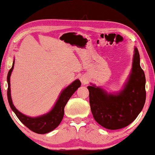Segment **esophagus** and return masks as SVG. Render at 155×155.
<instances>
[{
    "label": "esophagus",
    "instance_id": "esophagus-1",
    "mask_svg": "<svg viewBox=\"0 0 155 155\" xmlns=\"http://www.w3.org/2000/svg\"><path fill=\"white\" fill-rule=\"evenodd\" d=\"M80 81H81L82 84H86L88 83L89 79L86 75H82L81 76V78H80Z\"/></svg>",
    "mask_w": 155,
    "mask_h": 155
}]
</instances>
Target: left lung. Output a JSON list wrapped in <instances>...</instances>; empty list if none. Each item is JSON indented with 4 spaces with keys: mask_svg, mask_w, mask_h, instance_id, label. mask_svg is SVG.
Returning <instances> with one entry per match:
<instances>
[{
    "mask_svg": "<svg viewBox=\"0 0 155 155\" xmlns=\"http://www.w3.org/2000/svg\"><path fill=\"white\" fill-rule=\"evenodd\" d=\"M90 104L93 117L109 130H117L130 125L143 109L145 103V75L140 65V54L134 48L132 69L122 90L108 92L90 83Z\"/></svg>",
    "mask_w": 155,
    "mask_h": 155,
    "instance_id": "left-lung-1",
    "label": "left lung"
}]
</instances>
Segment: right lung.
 <instances>
[{"label": "right lung", "mask_w": 155, "mask_h": 155, "mask_svg": "<svg viewBox=\"0 0 155 155\" xmlns=\"http://www.w3.org/2000/svg\"><path fill=\"white\" fill-rule=\"evenodd\" d=\"M15 61L12 63V66L8 73V99L10 107L13 112L15 114L19 120L27 126L29 130L38 134H45L54 130L58 126L62 120L64 116V108L66 105L68 101L71 98L76 90L81 86V82L78 79L75 80L68 86L63 89L59 94L56 103L51 111L43 115L37 116V117H31L25 115L20 111H19L12 103L11 92H10V76L14 68Z\"/></svg>", "instance_id": "1"}]
</instances>
